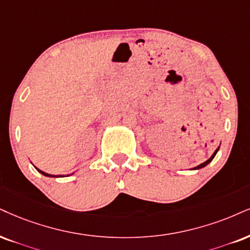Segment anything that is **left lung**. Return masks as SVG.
Wrapping results in <instances>:
<instances>
[{"mask_svg":"<svg viewBox=\"0 0 250 250\" xmlns=\"http://www.w3.org/2000/svg\"><path fill=\"white\" fill-rule=\"evenodd\" d=\"M218 150H219V147H218V148L214 150V153H213V154H212V156H211V158H210V159H208V160H206V161H205V162L200 163V165H199V166H197V167H195V168H192V169H200V168L205 167V166H208V163H210V162L212 161V160H213V159H214L215 154H217V152H218Z\"/></svg>","mask_w":250,"mask_h":250,"instance_id":"obj_1","label":"left lung"}]
</instances>
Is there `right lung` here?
I'll use <instances>...</instances> for the list:
<instances>
[{"label": "right lung", "mask_w": 250, "mask_h": 250, "mask_svg": "<svg viewBox=\"0 0 250 250\" xmlns=\"http://www.w3.org/2000/svg\"><path fill=\"white\" fill-rule=\"evenodd\" d=\"M36 169L40 172V174L44 175V176H47V177H63L62 175H51V174H47V172H44L42 170H40V169H38V168H36ZM70 175H72V174H70Z\"/></svg>", "instance_id": "add662e5"}]
</instances>
